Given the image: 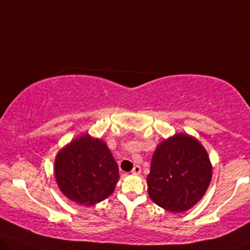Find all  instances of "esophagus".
Wrapping results in <instances>:
<instances>
[{
	"mask_svg": "<svg viewBox=\"0 0 250 250\" xmlns=\"http://www.w3.org/2000/svg\"><path fill=\"white\" fill-rule=\"evenodd\" d=\"M140 172H141V168H140V166H138V165H136L135 167H133L132 170H131V173L133 175H139Z\"/></svg>",
	"mask_w": 250,
	"mask_h": 250,
	"instance_id": "34e87169",
	"label": "esophagus"
}]
</instances>
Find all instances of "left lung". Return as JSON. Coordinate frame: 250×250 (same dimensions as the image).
Returning a JSON list of instances; mask_svg holds the SVG:
<instances>
[{
    "instance_id": "1",
    "label": "left lung",
    "mask_w": 250,
    "mask_h": 250,
    "mask_svg": "<svg viewBox=\"0 0 250 250\" xmlns=\"http://www.w3.org/2000/svg\"><path fill=\"white\" fill-rule=\"evenodd\" d=\"M211 178L212 164L202 144L188 133H175L154 151L148 194L164 210L181 213L202 199Z\"/></svg>"
}]
</instances>
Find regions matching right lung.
<instances>
[{
    "label": "right lung",
    "mask_w": 250,
    "mask_h": 250,
    "mask_svg": "<svg viewBox=\"0 0 250 250\" xmlns=\"http://www.w3.org/2000/svg\"><path fill=\"white\" fill-rule=\"evenodd\" d=\"M54 174L62 194L86 207L112 194L120 178L118 164L106 144L88 133L75 138L58 151Z\"/></svg>",
    "instance_id": "add662e5"
}]
</instances>
